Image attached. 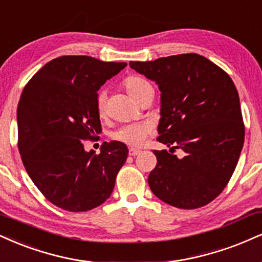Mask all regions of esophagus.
Wrapping results in <instances>:
<instances>
[{"label":"esophagus","mask_w":262,"mask_h":262,"mask_svg":"<svg viewBox=\"0 0 262 262\" xmlns=\"http://www.w3.org/2000/svg\"><path fill=\"white\" fill-rule=\"evenodd\" d=\"M139 154H140V150L134 149V147H130V149H129V155L130 156H137L139 155Z\"/></svg>","instance_id":"34e87169"}]
</instances>
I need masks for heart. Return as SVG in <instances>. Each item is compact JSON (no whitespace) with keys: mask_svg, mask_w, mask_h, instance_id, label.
Listing matches in <instances>:
<instances>
[{"mask_svg":"<svg viewBox=\"0 0 262 262\" xmlns=\"http://www.w3.org/2000/svg\"><path fill=\"white\" fill-rule=\"evenodd\" d=\"M124 88L127 93L134 100H139L141 95L149 89H152L151 84L144 78L132 75L124 80ZM97 111L100 116H105L106 113V97L103 94H100L97 97ZM151 133V125L149 123H133L125 124L113 133V139L122 141V143L130 145V146H139L144 143L146 137Z\"/></svg>","mask_w":262,"mask_h":262,"instance_id":"1","label":"heart"}]
</instances>
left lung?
Instances as JSON below:
<instances>
[{
  "mask_svg": "<svg viewBox=\"0 0 262 262\" xmlns=\"http://www.w3.org/2000/svg\"><path fill=\"white\" fill-rule=\"evenodd\" d=\"M161 91L157 141L185 155L155 150L150 189L179 209H198L216 199L228 184L244 144L237 88L228 74L196 53L130 62Z\"/></svg>",
  "mask_w": 262,
  "mask_h": 262,
  "instance_id": "1",
  "label": "left lung"
}]
</instances>
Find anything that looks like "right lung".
Instances as JSON below:
<instances>
[{"label":"right lung","instance_id":"obj_1","mask_svg":"<svg viewBox=\"0 0 262 262\" xmlns=\"http://www.w3.org/2000/svg\"><path fill=\"white\" fill-rule=\"evenodd\" d=\"M125 66L61 56L24 86L17 108L21 161L43 196L63 210L83 212L111 196L127 145L103 143L96 155L84 150L83 140L101 132L97 90Z\"/></svg>","mask_w":262,"mask_h":262}]
</instances>
